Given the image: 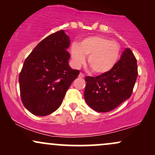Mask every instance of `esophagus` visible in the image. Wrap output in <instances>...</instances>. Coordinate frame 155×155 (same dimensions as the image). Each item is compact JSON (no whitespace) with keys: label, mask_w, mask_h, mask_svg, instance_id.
<instances>
[{"label":"esophagus","mask_w":155,"mask_h":155,"mask_svg":"<svg viewBox=\"0 0 155 155\" xmlns=\"http://www.w3.org/2000/svg\"><path fill=\"white\" fill-rule=\"evenodd\" d=\"M79 78H84V74H82V73H80L79 75Z\"/></svg>","instance_id":"1"}]
</instances>
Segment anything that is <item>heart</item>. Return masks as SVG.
<instances>
[{"label": "heart", "instance_id": "1", "mask_svg": "<svg viewBox=\"0 0 155 155\" xmlns=\"http://www.w3.org/2000/svg\"><path fill=\"white\" fill-rule=\"evenodd\" d=\"M120 44L101 35L86 37L71 48L74 66L79 68L84 63L85 56H88V65L97 74L110 71L120 59Z\"/></svg>", "mask_w": 155, "mask_h": 155}]
</instances>
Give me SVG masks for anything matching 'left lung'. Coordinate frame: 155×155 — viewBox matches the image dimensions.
<instances>
[{
    "label": "left lung",
    "mask_w": 155,
    "mask_h": 155,
    "mask_svg": "<svg viewBox=\"0 0 155 155\" xmlns=\"http://www.w3.org/2000/svg\"><path fill=\"white\" fill-rule=\"evenodd\" d=\"M137 76V60L132 51L126 48L110 71L85 78V101L97 112L111 111L130 97Z\"/></svg>",
    "instance_id": "1"
}]
</instances>
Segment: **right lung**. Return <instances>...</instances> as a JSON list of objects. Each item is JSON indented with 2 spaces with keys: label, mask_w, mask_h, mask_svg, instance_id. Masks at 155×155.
Here are the masks:
<instances>
[{
  "label": "right lung",
  "mask_w": 155,
  "mask_h": 155,
  "mask_svg": "<svg viewBox=\"0 0 155 155\" xmlns=\"http://www.w3.org/2000/svg\"><path fill=\"white\" fill-rule=\"evenodd\" d=\"M70 38L63 30L48 35L25 60L19 76L22 104L36 116H47L61 105L79 70L69 66Z\"/></svg>",
  "instance_id": "obj_1"
}]
</instances>
